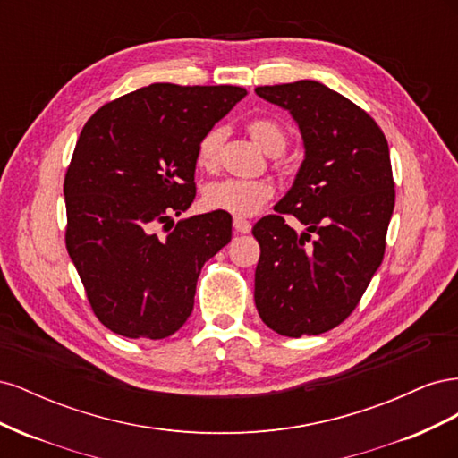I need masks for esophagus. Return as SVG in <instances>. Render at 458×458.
Instances as JSON below:
<instances>
[{"mask_svg": "<svg viewBox=\"0 0 458 458\" xmlns=\"http://www.w3.org/2000/svg\"><path fill=\"white\" fill-rule=\"evenodd\" d=\"M233 227H234V231H237V233H250L252 231L250 221H246L242 217H234L233 219Z\"/></svg>", "mask_w": 458, "mask_h": 458, "instance_id": "34e87169", "label": "esophagus"}]
</instances>
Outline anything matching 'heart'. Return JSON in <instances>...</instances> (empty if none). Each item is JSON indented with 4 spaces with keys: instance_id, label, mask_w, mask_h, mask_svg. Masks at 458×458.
I'll use <instances>...</instances> for the list:
<instances>
[{
    "instance_id": "1",
    "label": "heart",
    "mask_w": 458,
    "mask_h": 458,
    "mask_svg": "<svg viewBox=\"0 0 458 458\" xmlns=\"http://www.w3.org/2000/svg\"><path fill=\"white\" fill-rule=\"evenodd\" d=\"M246 131L252 141L267 155H283L286 148V133L279 123L269 118H254L246 123ZM225 141V128L214 126L208 130L197 147V164L206 172H214L219 165L221 147ZM273 195L271 185L263 182H241L225 179L212 183L204 192V202L212 210H221L237 217L254 216Z\"/></svg>"
}]
</instances>
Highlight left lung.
<instances>
[{
    "instance_id": "8db88e82",
    "label": "left lung",
    "mask_w": 458,
    "mask_h": 458,
    "mask_svg": "<svg viewBox=\"0 0 458 458\" xmlns=\"http://www.w3.org/2000/svg\"><path fill=\"white\" fill-rule=\"evenodd\" d=\"M256 93L288 110L303 141L293 187L252 229L261 250L256 308L283 336L323 335L357 308L382 263L395 204L390 148L363 108L321 81ZM283 213L307 231L298 235Z\"/></svg>"
}]
</instances>
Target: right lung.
I'll list each match as a JSON object with an SVG mask.
<instances>
[{
  "mask_svg": "<svg viewBox=\"0 0 458 458\" xmlns=\"http://www.w3.org/2000/svg\"><path fill=\"white\" fill-rule=\"evenodd\" d=\"M246 95L237 86L150 84L86 122L64 177L66 250L99 321L162 340L195 306L200 269L231 241V216L174 224L197 197L200 137ZM171 225L165 238L156 227Z\"/></svg>",
  "mask_w": 458,
  "mask_h": 458,
  "instance_id": "obj_1",
  "label": "right lung"
}]
</instances>
